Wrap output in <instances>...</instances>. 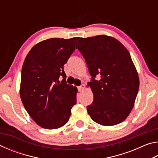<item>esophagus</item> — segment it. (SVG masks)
I'll return each instance as SVG.
<instances>
[{
	"label": "esophagus",
	"mask_w": 158,
	"mask_h": 158,
	"mask_svg": "<svg viewBox=\"0 0 158 158\" xmlns=\"http://www.w3.org/2000/svg\"><path fill=\"white\" fill-rule=\"evenodd\" d=\"M84 84H82V85H80V86H78V90H79V92H81V91H83V90L84 89Z\"/></svg>",
	"instance_id": "obj_1"
}]
</instances>
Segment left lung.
Here are the masks:
<instances>
[{
  "label": "left lung",
  "mask_w": 158,
  "mask_h": 158,
  "mask_svg": "<svg viewBox=\"0 0 158 158\" xmlns=\"http://www.w3.org/2000/svg\"><path fill=\"white\" fill-rule=\"evenodd\" d=\"M76 49L84 58L92 77L89 85L93 102L87 106L90 118L106 126L123 122L133 108L139 88L130 53L118 40L106 35L80 38Z\"/></svg>",
  "instance_id": "left-lung-1"
}]
</instances>
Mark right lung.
Here are the masks:
<instances>
[{
    "instance_id": "add662e5",
    "label": "right lung",
    "mask_w": 158,
    "mask_h": 158,
    "mask_svg": "<svg viewBox=\"0 0 158 158\" xmlns=\"http://www.w3.org/2000/svg\"><path fill=\"white\" fill-rule=\"evenodd\" d=\"M78 39L51 38L40 42L32 48L23 64L21 101L33 121L45 129L66 124L77 103V90L66 83L63 66Z\"/></svg>"
}]
</instances>
